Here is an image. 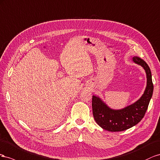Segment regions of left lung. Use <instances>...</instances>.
<instances>
[{
    "label": "left lung",
    "mask_w": 160,
    "mask_h": 160,
    "mask_svg": "<svg viewBox=\"0 0 160 160\" xmlns=\"http://www.w3.org/2000/svg\"><path fill=\"white\" fill-rule=\"evenodd\" d=\"M133 61L142 66L147 75V86L141 97L131 105L121 110L109 108L97 96H92V112L97 124L104 130L122 131L135 126L143 118L152 98L153 84L150 68L143 60L139 57L133 58Z\"/></svg>",
    "instance_id": "obj_1"
}]
</instances>
